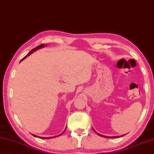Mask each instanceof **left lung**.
I'll return each mask as SVG.
<instances>
[{
    "instance_id": "obj_1",
    "label": "left lung",
    "mask_w": 154,
    "mask_h": 154,
    "mask_svg": "<svg viewBox=\"0 0 154 154\" xmlns=\"http://www.w3.org/2000/svg\"><path fill=\"white\" fill-rule=\"evenodd\" d=\"M93 130H94V129H93ZM95 131V130H94ZM99 135H100V136L101 137H108V138H117V137H122L124 135H121V136H112V137H110V136H105V135H101L99 134H97Z\"/></svg>"
}]
</instances>
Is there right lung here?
I'll list each match as a JSON object with an SVG mask.
<instances>
[{
  "mask_svg": "<svg viewBox=\"0 0 154 154\" xmlns=\"http://www.w3.org/2000/svg\"><path fill=\"white\" fill-rule=\"evenodd\" d=\"M45 44H43V45H39V46H38V47H37L36 48H35V49H32L31 51H30V52L27 54V55L24 57V58L23 59H21V61H23V60L24 59H25L26 57H28V56H29L30 55H31V54H32L33 52H35V51H37L38 49H42V48H43V47H45ZM66 128H67V127H66ZM65 131L63 132V133H64V132L65 131ZM62 133V134H63ZM62 134H61L60 135H56V136H54V137H39V136H37V135H34V134H32L33 136H35V137H40V138H41V139H51V138H53V137H58V136H60V135H61Z\"/></svg>",
  "mask_w": 154,
  "mask_h": 154,
  "instance_id": "right-lung-1",
  "label": "right lung"
}]
</instances>
